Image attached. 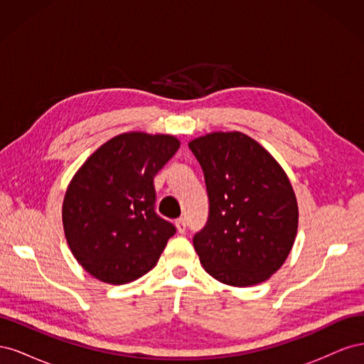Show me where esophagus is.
I'll use <instances>...</instances> for the list:
<instances>
[{
  "instance_id": "obj_1",
  "label": "esophagus",
  "mask_w": 364,
  "mask_h": 364,
  "mask_svg": "<svg viewBox=\"0 0 364 364\" xmlns=\"http://www.w3.org/2000/svg\"><path fill=\"white\" fill-rule=\"evenodd\" d=\"M176 228H178V230L181 234H183L185 230H186V222H185V218L183 217H181V218H178L176 220Z\"/></svg>"
}]
</instances>
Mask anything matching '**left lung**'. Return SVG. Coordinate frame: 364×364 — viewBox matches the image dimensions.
Returning <instances> with one entry per match:
<instances>
[{"mask_svg":"<svg viewBox=\"0 0 364 364\" xmlns=\"http://www.w3.org/2000/svg\"><path fill=\"white\" fill-rule=\"evenodd\" d=\"M205 176V226L193 245L217 281L247 287L269 279L289 257L297 202L281 165L255 139L215 132L190 142Z\"/></svg>","mask_w":364,"mask_h":364,"instance_id":"left-lung-1","label":"left lung"}]
</instances>
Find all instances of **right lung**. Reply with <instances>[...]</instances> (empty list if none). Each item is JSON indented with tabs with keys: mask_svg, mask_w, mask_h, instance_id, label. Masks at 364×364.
<instances>
[{
	"mask_svg": "<svg viewBox=\"0 0 364 364\" xmlns=\"http://www.w3.org/2000/svg\"><path fill=\"white\" fill-rule=\"evenodd\" d=\"M181 142L123 134L75 173L63 199L65 237L80 266L107 284H127L156 266L176 226L156 214L153 179Z\"/></svg>",
	"mask_w": 364,
	"mask_h": 364,
	"instance_id": "right-lung-1",
	"label": "right lung"
}]
</instances>
